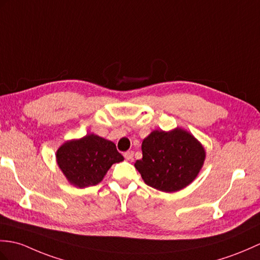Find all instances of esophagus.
Returning <instances> with one entry per match:
<instances>
[{
  "label": "esophagus",
  "instance_id": "obj_1",
  "mask_svg": "<svg viewBox=\"0 0 260 260\" xmlns=\"http://www.w3.org/2000/svg\"><path fill=\"white\" fill-rule=\"evenodd\" d=\"M124 157L127 160H132L133 157H134V152L133 150H127V152L124 153Z\"/></svg>",
  "mask_w": 260,
  "mask_h": 260
}]
</instances>
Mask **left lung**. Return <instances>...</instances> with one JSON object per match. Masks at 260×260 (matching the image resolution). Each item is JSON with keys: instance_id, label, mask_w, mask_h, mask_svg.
Listing matches in <instances>:
<instances>
[{"instance_id": "left-lung-1", "label": "left lung", "mask_w": 260, "mask_h": 260, "mask_svg": "<svg viewBox=\"0 0 260 260\" xmlns=\"http://www.w3.org/2000/svg\"><path fill=\"white\" fill-rule=\"evenodd\" d=\"M143 158L135 167L145 184L165 192L185 188L204 165L203 145L183 128L153 131L142 143Z\"/></svg>"}]
</instances>
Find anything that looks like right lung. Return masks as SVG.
Instances as JSON below:
<instances>
[{
    "label": "right lung",
    "mask_w": 260,
    "mask_h": 260,
    "mask_svg": "<svg viewBox=\"0 0 260 260\" xmlns=\"http://www.w3.org/2000/svg\"><path fill=\"white\" fill-rule=\"evenodd\" d=\"M122 160L115 144L94 134L65 142L56 152L58 167L78 188L98 185L111 166Z\"/></svg>",
    "instance_id": "add662e5"
}]
</instances>
